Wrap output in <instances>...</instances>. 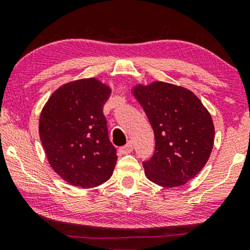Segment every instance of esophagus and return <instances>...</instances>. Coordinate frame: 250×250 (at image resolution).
Returning <instances> with one entry per match:
<instances>
[{"label":"esophagus","instance_id":"obj_1","mask_svg":"<svg viewBox=\"0 0 250 250\" xmlns=\"http://www.w3.org/2000/svg\"><path fill=\"white\" fill-rule=\"evenodd\" d=\"M119 150H121V152L124 153V155H127V153L132 152L133 151V143H132V141H128L124 146H122V148L119 149Z\"/></svg>","mask_w":250,"mask_h":250}]
</instances>
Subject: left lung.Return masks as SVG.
<instances>
[{"label": "left lung", "mask_w": 250, "mask_h": 250, "mask_svg": "<svg viewBox=\"0 0 250 250\" xmlns=\"http://www.w3.org/2000/svg\"><path fill=\"white\" fill-rule=\"evenodd\" d=\"M133 94L156 140L153 156L142 163L146 176L162 187L183 186L210 156L215 129L209 112L191 91L163 82L138 85Z\"/></svg>", "instance_id": "1"}]
</instances>
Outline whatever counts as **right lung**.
Listing matches in <instances>:
<instances>
[{"label": "right lung", "instance_id": "right-lung-1", "mask_svg": "<svg viewBox=\"0 0 250 250\" xmlns=\"http://www.w3.org/2000/svg\"><path fill=\"white\" fill-rule=\"evenodd\" d=\"M110 93L95 78L75 81L58 88L43 108L41 142L54 172L71 186L98 187L114 172L117 149L104 115Z\"/></svg>", "mask_w": 250, "mask_h": 250}]
</instances>
